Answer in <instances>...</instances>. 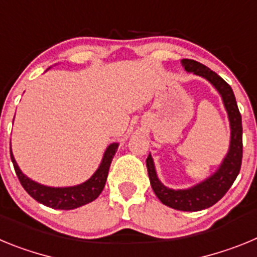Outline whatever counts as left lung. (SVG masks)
Listing matches in <instances>:
<instances>
[{"mask_svg":"<svg viewBox=\"0 0 257 257\" xmlns=\"http://www.w3.org/2000/svg\"><path fill=\"white\" fill-rule=\"evenodd\" d=\"M181 63L188 72H193L197 76L205 77L221 95L224 105L228 112L229 121H230V148L222 161L220 169L207 180L202 181L201 184L190 189L174 190L166 188L157 178L151 156L147 158V169H148L152 189L154 190L156 196L163 205L179 211H201L213 206L225 196V193L228 192L239 174L240 165H242V153H243L242 117H240L233 90L219 74L192 59H183Z\"/></svg>","mask_w":257,"mask_h":257,"instance_id":"8db88e82","label":"left lung"}]
</instances>
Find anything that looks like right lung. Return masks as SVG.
<instances>
[{
	"label": "right lung",
	"instance_id": "right-lung-1",
	"mask_svg": "<svg viewBox=\"0 0 257 257\" xmlns=\"http://www.w3.org/2000/svg\"><path fill=\"white\" fill-rule=\"evenodd\" d=\"M117 149V143L109 145L105 153H104V158L99 166V169L96 170V172L92 175L91 178L83 184L77 185V187L69 188L45 187V185H41V184L31 180L20 171L19 166H18L17 161L11 153V148L10 156L20 184L32 198H35L36 201L47 206V207L55 208V210H73V208L81 207L86 203L92 202L103 192L106 178H108L109 167H110V163H112Z\"/></svg>",
	"mask_w": 257,
	"mask_h": 257
}]
</instances>
